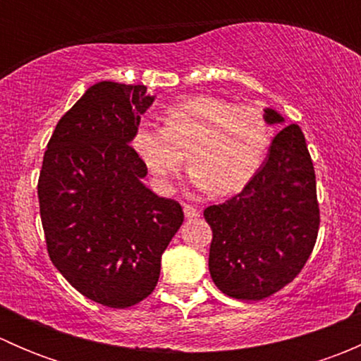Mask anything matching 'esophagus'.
Listing matches in <instances>:
<instances>
[{"label":"esophagus","instance_id":"esophagus-1","mask_svg":"<svg viewBox=\"0 0 361 361\" xmlns=\"http://www.w3.org/2000/svg\"><path fill=\"white\" fill-rule=\"evenodd\" d=\"M183 213L187 218L201 216V211H199L195 206H192V204H183Z\"/></svg>","mask_w":361,"mask_h":361}]
</instances>
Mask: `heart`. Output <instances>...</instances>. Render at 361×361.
Returning a JSON list of instances; mask_svg holds the SVG:
<instances>
[{
	"mask_svg": "<svg viewBox=\"0 0 361 361\" xmlns=\"http://www.w3.org/2000/svg\"><path fill=\"white\" fill-rule=\"evenodd\" d=\"M271 140L269 120L258 106L201 94L166 106L162 127L137 123L130 147L160 192L173 188L187 155L197 190L232 194L253 180Z\"/></svg>",
	"mask_w": 361,
	"mask_h": 361,
	"instance_id": "heart-1",
	"label": "heart"
}]
</instances>
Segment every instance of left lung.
Instances as JSON below:
<instances>
[{
  "label": "left lung",
  "instance_id": "obj_1",
  "mask_svg": "<svg viewBox=\"0 0 361 361\" xmlns=\"http://www.w3.org/2000/svg\"><path fill=\"white\" fill-rule=\"evenodd\" d=\"M269 123L285 122L265 108ZM213 231L209 272L239 300H262L292 283L316 245L319 204L316 174L297 123L272 140L253 180L228 201L204 209Z\"/></svg>",
  "mask_w": 361,
  "mask_h": 361
}]
</instances>
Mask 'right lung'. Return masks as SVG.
I'll return each instance as SVG.
<instances>
[{
    "instance_id": "right-lung-1",
    "label": "right lung",
    "mask_w": 361,
    "mask_h": 361,
    "mask_svg": "<svg viewBox=\"0 0 361 361\" xmlns=\"http://www.w3.org/2000/svg\"><path fill=\"white\" fill-rule=\"evenodd\" d=\"M154 99L145 85H92L57 122L39 171L50 260L106 307H130L154 292L160 257L183 224L180 202L145 187L148 171L129 145Z\"/></svg>"
}]
</instances>
